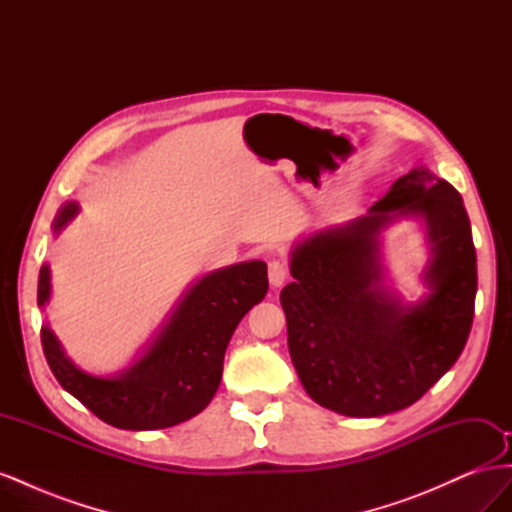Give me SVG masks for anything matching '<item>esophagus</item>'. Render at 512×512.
Returning a JSON list of instances; mask_svg holds the SVG:
<instances>
[{"mask_svg":"<svg viewBox=\"0 0 512 512\" xmlns=\"http://www.w3.org/2000/svg\"><path fill=\"white\" fill-rule=\"evenodd\" d=\"M288 280V265L282 260L269 262V282L273 288H280Z\"/></svg>","mask_w":512,"mask_h":512,"instance_id":"obj_1","label":"esophagus"}]
</instances>
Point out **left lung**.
Segmentation results:
<instances>
[{
    "mask_svg": "<svg viewBox=\"0 0 512 512\" xmlns=\"http://www.w3.org/2000/svg\"><path fill=\"white\" fill-rule=\"evenodd\" d=\"M397 217L428 226L430 294L404 306L383 286L379 232ZM280 301L288 350L307 395L369 418L412 406L468 342L476 252L461 194L425 166L399 177L363 218L324 228L292 250Z\"/></svg>",
    "mask_w": 512,
    "mask_h": 512,
    "instance_id": "1",
    "label": "left lung"
}]
</instances>
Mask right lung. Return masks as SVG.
Returning a JSON list of instances; mask_svg holds the SVG:
<instances>
[{"label":"right lung","mask_w":512,"mask_h":512,"mask_svg":"<svg viewBox=\"0 0 512 512\" xmlns=\"http://www.w3.org/2000/svg\"><path fill=\"white\" fill-rule=\"evenodd\" d=\"M79 205L66 203L53 222L55 235ZM269 290L262 260L239 262L211 271L183 294L156 339L141 359L102 378L76 367L44 324L42 350L57 382L94 412L100 421L130 431L179 425L203 412L218 391L224 352L241 318L265 299ZM51 299V269L42 265L38 305Z\"/></svg>","instance_id":"obj_1"}]
</instances>
